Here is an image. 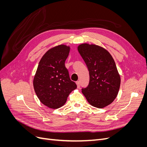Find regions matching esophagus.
Here are the masks:
<instances>
[{
    "mask_svg": "<svg viewBox=\"0 0 147 147\" xmlns=\"http://www.w3.org/2000/svg\"><path fill=\"white\" fill-rule=\"evenodd\" d=\"M76 84H77V88H80V82L79 81H77L76 82Z\"/></svg>",
    "mask_w": 147,
    "mask_h": 147,
    "instance_id": "1",
    "label": "esophagus"
}]
</instances>
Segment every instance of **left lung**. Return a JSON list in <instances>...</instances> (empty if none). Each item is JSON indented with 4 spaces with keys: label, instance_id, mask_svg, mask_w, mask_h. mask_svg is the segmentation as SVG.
<instances>
[{
    "label": "left lung",
    "instance_id": "8db88e82",
    "mask_svg": "<svg viewBox=\"0 0 147 147\" xmlns=\"http://www.w3.org/2000/svg\"><path fill=\"white\" fill-rule=\"evenodd\" d=\"M78 50L90 74L87 87L82 93L91 105L103 108L116 98L121 79L112 56L105 49L96 45L83 43Z\"/></svg>",
    "mask_w": 147,
    "mask_h": 147
}]
</instances>
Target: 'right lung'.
<instances>
[{
    "instance_id": "add662e5",
    "label": "right lung",
    "mask_w": 147,
    "mask_h": 147,
    "mask_svg": "<svg viewBox=\"0 0 147 147\" xmlns=\"http://www.w3.org/2000/svg\"><path fill=\"white\" fill-rule=\"evenodd\" d=\"M70 47L58 45L49 50L39 62L33 81L35 93L42 103L51 109L63 106L77 86L70 78L65 66Z\"/></svg>"
}]
</instances>
